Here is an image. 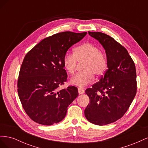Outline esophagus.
Returning <instances> with one entry per match:
<instances>
[{"label": "esophagus", "mask_w": 148, "mask_h": 148, "mask_svg": "<svg viewBox=\"0 0 148 148\" xmlns=\"http://www.w3.org/2000/svg\"><path fill=\"white\" fill-rule=\"evenodd\" d=\"M78 93L79 94V95H82V94H83L84 92V90L82 88H78Z\"/></svg>", "instance_id": "34e87169"}]
</instances>
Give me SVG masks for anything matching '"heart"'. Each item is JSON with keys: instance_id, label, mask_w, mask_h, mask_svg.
Wrapping results in <instances>:
<instances>
[{"instance_id": "obj_1", "label": "heart", "mask_w": 148, "mask_h": 148, "mask_svg": "<svg viewBox=\"0 0 148 148\" xmlns=\"http://www.w3.org/2000/svg\"><path fill=\"white\" fill-rule=\"evenodd\" d=\"M77 62L82 64L81 71L70 79V83L79 87H84L92 83L95 74L102 75L108 66L107 54L100 51L96 44L86 42L74 49L73 53H65L62 60L64 68L69 74H73L77 69Z\"/></svg>"}]
</instances>
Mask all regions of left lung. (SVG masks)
Listing matches in <instances>:
<instances>
[{"instance_id": "obj_1", "label": "left lung", "mask_w": 148, "mask_h": 148, "mask_svg": "<svg viewBox=\"0 0 148 148\" xmlns=\"http://www.w3.org/2000/svg\"><path fill=\"white\" fill-rule=\"evenodd\" d=\"M88 33L106 50L108 69L85 91L90 103L84 115L89 122L104 125L122 118L131 105L137 89L136 68L127 49L113 38L101 32Z\"/></svg>"}]
</instances>
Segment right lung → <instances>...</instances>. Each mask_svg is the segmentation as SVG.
I'll return each instance as SVG.
<instances>
[{"instance_id": "right-lung-1", "label": "right lung", "mask_w": 148, "mask_h": 148, "mask_svg": "<svg viewBox=\"0 0 148 148\" xmlns=\"http://www.w3.org/2000/svg\"><path fill=\"white\" fill-rule=\"evenodd\" d=\"M86 32L59 33L44 38L26 53L20 68L18 94L25 111L34 122L51 125L63 120L67 107L78 95L70 86L58 91L66 81L62 60Z\"/></svg>"}]
</instances>
